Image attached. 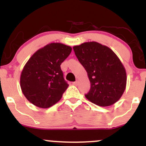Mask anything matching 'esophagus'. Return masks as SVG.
<instances>
[{
    "instance_id": "1",
    "label": "esophagus",
    "mask_w": 146,
    "mask_h": 146,
    "mask_svg": "<svg viewBox=\"0 0 146 146\" xmlns=\"http://www.w3.org/2000/svg\"><path fill=\"white\" fill-rule=\"evenodd\" d=\"M78 83H79V81H78V80H77V81L74 82H73V84L75 85V86H78Z\"/></svg>"
}]
</instances>
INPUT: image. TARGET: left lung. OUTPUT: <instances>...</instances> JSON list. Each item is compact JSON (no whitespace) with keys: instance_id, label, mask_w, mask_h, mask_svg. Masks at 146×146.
Returning <instances> with one entry per match:
<instances>
[{"instance_id":"left-lung-1","label":"left lung","mask_w":146,"mask_h":146,"mask_svg":"<svg viewBox=\"0 0 146 146\" xmlns=\"http://www.w3.org/2000/svg\"><path fill=\"white\" fill-rule=\"evenodd\" d=\"M75 56L87 72L90 89L87 100L100 106L118 101L126 87L127 76L121 60L109 47L97 42L73 46Z\"/></svg>"}]
</instances>
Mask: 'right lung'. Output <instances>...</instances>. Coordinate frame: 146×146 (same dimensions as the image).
<instances>
[{
	"mask_svg": "<svg viewBox=\"0 0 146 146\" xmlns=\"http://www.w3.org/2000/svg\"><path fill=\"white\" fill-rule=\"evenodd\" d=\"M71 51L70 46L53 42L31 56L20 79L22 92L28 101L39 108H48L61 100L68 84L60 65Z\"/></svg>",
	"mask_w": 146,
	"mask_h": 146,
	"instance_id": "right-lung-1",
	"label": "right lung"
}]
</instances>
